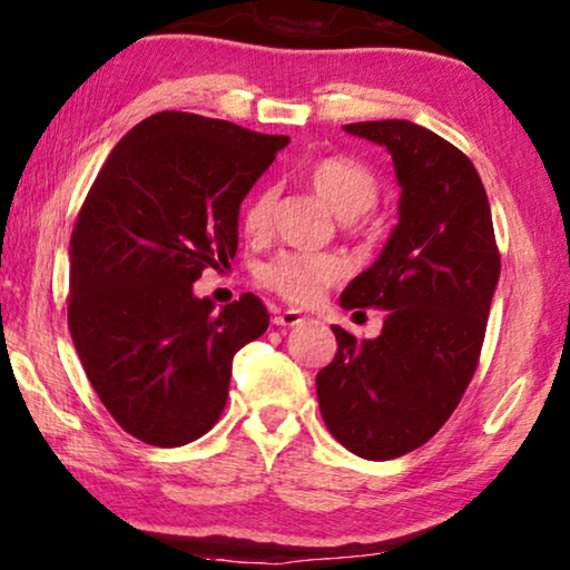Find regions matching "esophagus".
<instances>
[{
  "label": "esophagus",
  "mask_w": 570,
  "mask_h": 570,
  "mask_svg": "<svg viewBox=\"0 0 570 570\" xmlns=\"http://www.w3.org/2000/svg\"><path fill=\"white\" fill-rule=\"evenodd\" d=\"M302 320H304V315L299 309H284L274 317V323L282 325V327H294V325H299Z\"/></svg>",
  "instance_id": "34e87169"
}]
</instances>
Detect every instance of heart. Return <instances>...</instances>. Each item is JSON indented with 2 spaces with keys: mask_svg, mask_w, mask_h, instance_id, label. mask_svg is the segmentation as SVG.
I'll list each match as a JSON object with an SVG mask.
<instances>
[{
  "mask_svg": "<svg viewBox=\"0 0 570 570\" xmlns=\"http://www.w3.org/2000/svg\"><path fill=\"white\" fill-rule=\"evenodd\" d=\"M307 180L333 214L341 219H356L366 214L380 198V183L374 173L351 157H323L309 167ZM274 190H258L245 206L243 224L247 232H266L274 212ZM341 276V263L323 253H282L258 271L263 286L274 288L284 299L294 304H309Z\"/></svg>",
  "mask_w": 570,
  "mask_h": 570,
  "instance_id": "1",
  "label": "heart"
}]
</instances>
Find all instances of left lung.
I'll return each mask as SVG.
<instances>
[{
	"instance_id": "1",
	"label": "left lung",
	"mask_w": 570,
	"mask_h": 570,
	"mask_svg": "<svg viewBox=\"0 0 570 570\" xmlns=\"http://www.w3.org/2000/svg\"><path fill=\"white\" fill-rule=\"evenodd\" d=\"M343 131L392 155L400 219L341 294L343 309H387L382 333L356 341L333 325L338 354L317 374V400L348 452L395 460L426 444L468 390L501 258L485 188L460 149L397 118Z\"/></svg>"
}]
</instances>
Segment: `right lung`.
Instances as JSON below:
<instances>
[{"instance_id":"right-lung-1","label":"right lung","mask_w":570,"mask_h":570,"mask_svg":"<svg viewBox=\"0 0 570 570\" xmlns=\"http://www.w3.org/2000/svg\"><path fill=\"white\" fill-rule=\"evenodd\" d=\"M288 136L163 110L136 124L95 178L69 243V331L85 374L128 434L196 442L227 405L232 358L268 312L194 294L237 253L239 204Z\"/></svg>"}]
</instances>
